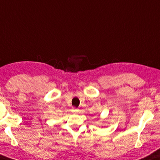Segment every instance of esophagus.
I'll use <instances>...</instances> for the list:
<instances>
[{"mask_svg":"<svg viewBox=\"0 0 160 160\" xmlns=\"http://www.w3.org/2000/svg\"><path fill=\"white\" fill-rule=\"evenodd\" d=\"M71 110H72V112H75V113H76V112H78V109H77L76 108H75V107H73V108H72Z\"/></svg>","mask_w":160,"mask_h":160,"instance_id":"1","label":"esophagus"}]
</instances>
